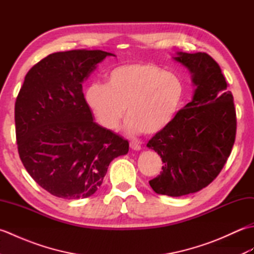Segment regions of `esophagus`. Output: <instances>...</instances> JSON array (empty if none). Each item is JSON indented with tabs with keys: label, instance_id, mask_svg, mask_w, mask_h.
I'll return each mask as SVG.
<instances>
[{
	"label": "esophagus",
	"instance_id": "1",
	"mask_svg": "<svg viewBox=\"0 0 254 254\" xmlns=\"http://www.w3.org/2000/svg\"><path fill=\"white\" fill-rule=\"evenodd\" d=\"M130 147L134 150H139L141 149V145H139L137 142L132 141V142H130Z\"/></svg>",
	"mask_w": 254,
	"mask_h": 254
}]
</instances>
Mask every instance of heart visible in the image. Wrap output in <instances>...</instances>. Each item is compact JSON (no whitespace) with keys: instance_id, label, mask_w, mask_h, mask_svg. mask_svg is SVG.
<instances>
[{"instance_id":"heart-1","label":"heart","mask_w":254,"mask_h":254,"mask_svg":"<svg viewBox=\"0 0 254 254\" xmlns=\"http://www.w3.org/2000/svg\"><path fill=\"white\" fill-rule=\"evenodd\" d=\"M180 76L153 63H127L107 75V84L93 83L85 98L107 130L118 127L127 109L128 133L155 135L169 126L185 98Z\"/></svg>"}]
</instances>
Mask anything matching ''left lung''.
<instances>
[{
	"label": "left lung",
	"mask_w": 254,
	"mask_h": 254,
	"mask_svg": "<svg viewBox=\"0 0 254 254\" xmlns=\"http://www.w3.org/2000/svg\"><path fill=\"white\" fill-rule=\"evenodd\" d=\"M175 60L190 69L196 89L193 100L147 143L164 164L149 185L158 194L182 196L207 187L222 171L235 143L237 117L233 94L212 57L179 52Z\"/></svg>",
	"instance_id": "8db88e82"
}]
</instances>
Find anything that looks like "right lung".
<instances>
[{
	"mask_svg": "<svg viewBox=\"0 0 254 254\" xmlns=\"http://www.w3.org/2000/svg\"><path fill=\"white\" fill-rule=\"evenodd\" d=\"M112 53L77 49L42 59L26 74L15 102L19 158L52 195L75 199L94 194L113 158L128 142L93 120L82 83Z\"/></svg>",
	"mask_w": 254,
	"mask_h": 254,
	"instance_id": "right-lung-1",
	"label": "right lung"
}]
</instances>
